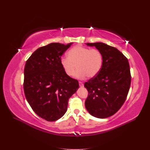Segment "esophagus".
Here are the masks:
<instances>
[{
  "label": "esophagus",
  "instance_id": "1",
  "mask_svg": "<svg viewBox=\"0 0 150 150\" xmlns=\"http://www.w3.org/2000/svg\"><path fill=\"white\" fill-rule=\"evenodd\" d=\"M79 84L80 87H83L84 86V84L82 82H79Z\"/></svg>",
  "mask_w": 150,
  "mask_h": 150
}]
</instances>
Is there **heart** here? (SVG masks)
<instances>
[{
	"mask_svg": "<svg viewBox=\"0 0 150 150\" xmlns=\"http://www.w3.org/2000/svg\"><path fill=\"white\" fill-rule=\"evenodd\" d=\"M67 56L61 59L62 67L68 76H73L78 68L76 76L80 79H84L86 76L94 78L103 66V54L96 49L77 46L69 50Z\"/></svg>",
	"mask_w": 150,
	"mask_h": 150,
	"instance_id": "1",
	"label": "heart"
}]
</instances>
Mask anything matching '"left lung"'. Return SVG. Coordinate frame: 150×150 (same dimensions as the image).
<instances>
[{
  "label": "left lung",
  "instance_id": "left-lung-1",
  "mask_svg": "<svg viewBox=\"0 0 150 150\" xmlns=\"http://www.w3.org/2000/svg\"><path fill=\"white\" fill-rule=\"evenodd\" d=\"M103 54L101 69L84 83L88 91L86 110L98 118H106L118 111L124 104L131 84L128 60L118 49L103 42L86 43Z\"/></svg>",
  "mask_w": 150,
  "mask_h": 150
}]
</instances>
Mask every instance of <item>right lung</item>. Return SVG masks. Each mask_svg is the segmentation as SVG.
I'll return each mask as SVG.
<instances>
[{
  "mask_svg": "<svg viewBox=\"0 0 150 150\" xmlns=\"http://www.w3.org/2000/svg\"><path fill=\"white\" fill-rule=\"evenodd\" d=\"M72 43H51L34 51L26 61L24 90L27 101L39 116L54 121L67 111L68 100L79 88L76 79L68 76L61 57Z\"/></svg>",
  "mask_w": 150,
  "mask_h": 150,
  "instance_id": "add662e5",
  "label": "right lung"
}]
</instances>
